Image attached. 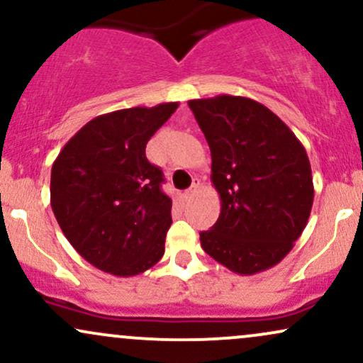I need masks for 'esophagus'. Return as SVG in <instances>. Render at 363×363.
I'll return each mask as SVG.
<instances>
[{
	"label": "esophagus",
	"mask_w": 363,
	"mask_h": 363,
	"mask_svg": "<svg viewBox=\"0 0 363 363\" xmlns=\"http://www.w3.org/2000/svg\"><path fill=\"white\" fill-rule=\"evenodd\" d=\"M199 186H201V184H199V181H194V182H193V186H191L189 189H187L186 193H184V198H186V199H191V198H193V196H194L196 193H198Z\"/></svg>",
	"instance_id": "34e87169"
}]
</instances>
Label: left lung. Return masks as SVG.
Instances as JSON below:
<instances>
[{
    "label": "left lung",
    "mask_w": 363,
    "mask_h": 363,
    "mask_svg": "<svg viewBox=\"0 0 363 363\" xmlns=\"http://www.w3.org/2000/svg\"><path fill=\"white\" fill-rule=\"evenodd\" d=\"M211 152V182L222 211L201 247L225 268L254 274L273 268L309 220L314 184L306 148L268 107L216 95L187 102Z\"/></svg>",
    "instance_id": "obj_1"
}]
</instances>
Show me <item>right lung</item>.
Instances as JSON below:
<instances>
[{
    "instance_id": "add662e5",
    "label": "right lung",
    "mask_w": 363,
    "mask_h": 363,
    "mask_svg": "<svg viewBox=\"0 0 363 363\" xmlns=\"http://www.w3.org/2000/svg\"><path fill=\"white\" fill-rule=\"evenodd\" d=\"M177 102L97 116L52 164L51 206L83 259L116 277H135L160 261L172 223L164 174L150 164L148 140Z\"/></svg>"
}]
</instances>
